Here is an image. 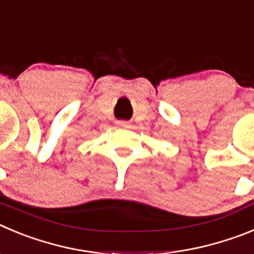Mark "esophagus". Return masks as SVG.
Returning <instances> with one entry per match:
<instances>
[{
	"label": "esophagus",
	"instance_id": "obj_1",
	"mask_svg": "<svg viewBox=\"0 0 254 254\" xmlns=\"http://www.w3.org/2000/svg\"><path fill=\"white\" fill-rule=\"evenodd\" d=\"M119 127H127V122H118Z\"/></svg>",
	"mask_w": 254,
	"mask_h": 254
}]
</instances>
